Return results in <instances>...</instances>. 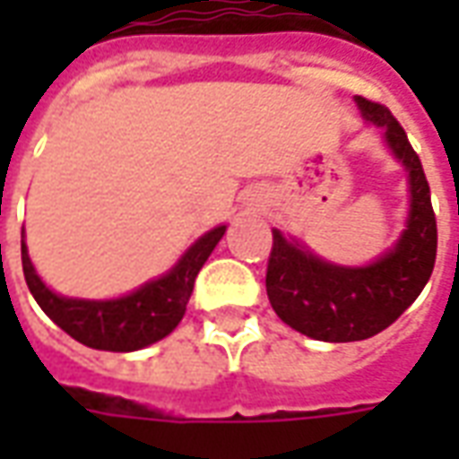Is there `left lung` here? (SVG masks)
Segmentation results:
<instances>
[{
  "instance_id": "1",
  "label": "left lung",
  "mask_w": 459,
  "mask_h": 459,
  "mask_svg": "<svg viewBox=\"0 0 459 459\" xmlns=\"http://www.w3.org/2000/svg\"><path fill=\"white\" fill-rule=\"evenodd\" d=\"M356 105L384 130L391 152L403 161L411 211L398 243L364 268L332 265L273 230L265 275L270 305L285 325L319 342H361L391 327L423 292L437 253L430 186L408 134L385 105L361 95H356Z\"/></svg>"
}]
</instances>
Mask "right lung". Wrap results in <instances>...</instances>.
Listing matches in <instances>:
<instances>
[{"instance_id": "obj_1", "label": "right lung", "mask_w": 459, "mask_h": 459, "mask_svg": "<svg viewBox=\"0 0 459 459\" xmlns=\"http://www.w3.org/2000/svg\"><path fill=\"white\" fill-rule=\"evenodd\" d=\"M223 233L226 226L204 233L167 275L117 299H71L51 292L36 275L24 243L22 268L39 307L75 342L100 351H137L177 329L186 312L196 275Z\"/></svg>"}]
</instances>
